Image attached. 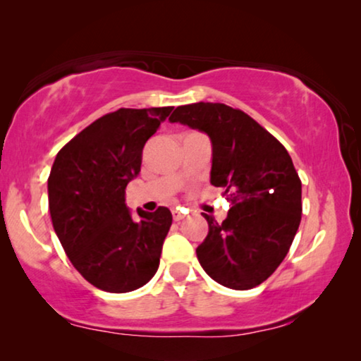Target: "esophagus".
<instances>
[{
  "mask_svg": "<svg viewBox=\"0 0 361 361\" xmlns=\"http://www.w3.org/2000/svg\"><path fill=\"white\" fill-rule=\"evenodd\" d=\"M172 219H174L176 221H179V220H182V219H184V214H182V212L180 210H172Z\"/></svg>",
  "mask_w": 361,
  "mask_h": 361,
  "instance_id": "1",
  "label": "esophagus"
}]
</instances>
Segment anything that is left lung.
<instances>
[{
  "mask_svg": "<svg viewBox=\"0 0 361 361\" xmlns=\"http://www.w3.org/2000/svg\"><path fill=\"white\" fill-rule=\"evenodd\" d=\"M169 121L210 137V182L231 204L221 224L202 214L209 235L195 250L200 266L225 288H256L283 263L300 224L302 184L289 152L253 118L224 103L177 106Z\"/></svg>",
  "mask_w": 361,
  "mask_h": 361,
  "instance_id": "1",
  "label": "left lung"
}]
</instances>
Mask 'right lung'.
Returning a JSON list of instances; mask_svg holds the SVG:
<instances>
[{"label": "right lung", "instance_id": "add662e5", "mask_svg": "<svg viewBox=\"0 0 361 361\" xmlns=\"http://www.w3.org/2000/svg\"><path fill=\"white\" fill-rule=\"evenodd\" d=\"M172 106L120 108L98 118L57 152L47 180L56 235L78 273L106 293H130L159 268L172 224L166 207L137 209L125 189L140 174L142 147Z\"/></svg>", "mask_w": 361, "mask_h": 361}]
</instances>
